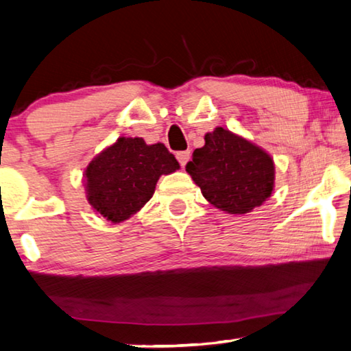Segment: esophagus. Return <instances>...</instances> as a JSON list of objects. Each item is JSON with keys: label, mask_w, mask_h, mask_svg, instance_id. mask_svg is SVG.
Returning <instances> with one entry per match:
<instances>
[{"label": "esophagus", "mask_w": 351, "mask_h": 351, "mask_svg": "<svg viewBox=\"0 0 351 351\" xmlns=\"http://www.w3.org/2000/svg\"><path fill=\"white\" fill-rule=\"evenodd\" d=\"M176 159H178V161H180L181 167H186V164L189 162V159H190V152H189V150H186V152H178V153H176Z\"/></svg>", "instance_id": "esophagus-1"}]
</instances>
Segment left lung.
<instances>
[{"mask_svg":"<svg viewBox=\"0 0 351 351\" xmlns=\"http://www.w3.org/2000/svg\"><path fill=\"white\" fill-rule=\"evenodd\" d=\"M186 171L217 209L243 215L260 207L274 190L271 154L223 127L206 133Z\"/></svg>","mask_w":351,"mask_h":351,"instance_id":"obj_1","label":"left lung"}]
</instances>
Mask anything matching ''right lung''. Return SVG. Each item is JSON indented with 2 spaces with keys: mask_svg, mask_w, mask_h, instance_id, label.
Returning a JSON list of instances; mask_svg holds the SVG:
<instances>
[{
  "mask_svg": "<svg viewBox=\"0 0 351 351\" xmlns=\"http://www.w3.org/2000/svg\"><path fill=\"white\" fill-rule=\"evenodd\" d=\"M178 169L176 158L161 142L147 145L142 138L122 136L88 164V203L108 221L122 223L150 201L161 175Z\"/></svg>",
  "mask_w": 351,
  "mask_h": 351,
  "instance_id": "obj_1",
  "label": "right lung"
}]
</instances>
